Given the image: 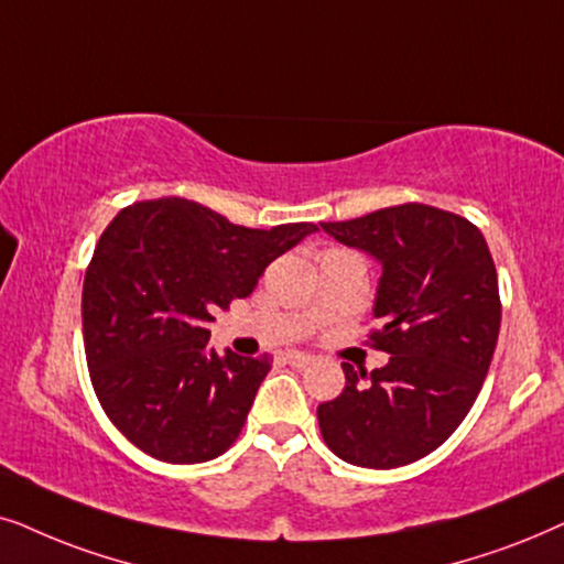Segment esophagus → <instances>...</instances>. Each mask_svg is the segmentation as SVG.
I'll use <instances>...</instances> for the list:
<instances>
[{
    "instance_id": "esophagus-1",
    "label": "esophagus",
    "mask_w": 564,
    "mask_h": 564,
    "mask_svg": "<svg viewBox=\"0 0 564 564\" xmlns=\"http://www.w3.org/2000/svg\"><path fill=\"white\" fill-rule=\"evenodd\" d=\"M283 360L291 366H296V369H304V366H310L314 356H310V352H302V350H289L283 352Z\"/></svg>"
}]
</instances>
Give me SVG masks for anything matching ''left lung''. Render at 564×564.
<instances>
[{
	"instance_id": "8db88e82",
	"label": "left lung",
	"mask_w": 564,
	"mask_h": 564,
	"mask_svg": "<svg viewBox=\"0 0 564 564\" xmlns=\"http://www.w3.org/2000/svg\"><path fill=\"white\" fill-rule=\"evenodd\" d=\"M319 227L381 265L371 340L389 352L371 377L343 364L340 397L317 408L322 438L356 467H404L444 444L482 389L500 333L490 247L471 221L425 204Z\"/></svg>"
}]
</instances>
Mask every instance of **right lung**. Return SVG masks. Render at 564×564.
I'll return each mask as SVG.
<instances>
[{
  "instance_id": "right-lung-1",
  "label": "right lung",
  "mask_w": 564,
  "mask_h": 564,
  "mask_svg": "<svg viewBox=\"0 0 564 564\" xmlns=\"http://www.w3.org/2000/svg\"><path fill=\"white\" fill-rule=\"evenodd\" d=\"M312 231L247 229L185 198L133 204L108 224L82 289V333L97 400L133 446L200 464L235 444L270 358L219 356L208 322Z\"/></svg>"
}]
</instances>
